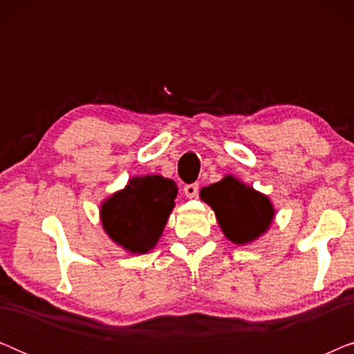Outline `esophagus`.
Returning a JSON list of instances; mask_svg holds the SVG:
<instances>
[{
    "instance_id": "1",
    "label": "esophagus",
    "mask_w": 354,
    "mask_h": 354,
    "mask_svg": "<svg viewBox=\"0 0 354 354\" xmlns=\"http://www.w3.org/2000/svg\"><path fill=\"white\" fill-rule=\"evenodd\" d=\"M198 192H200L198 183H190V185H185V188H183V193H185L187 198H196Z\"/></svg>"
}]
</instances>
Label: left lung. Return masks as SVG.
Here are the masks:
<instances>
[{
	"label": "left lung",
	"mask_w": 354,
	"mask_h": 354,
	"mask_svg": "<svg viewBox=\"0 0 354 354\" xmlns=\"http://www.w3.org/2000/svg\"><path fill=\"white\" fill-rule=\"evenodd\" d=\"M201 200L214 211L225 239L235 245L258 240L269 230L275 217L269 196L234 176L201 188Z\"/></svg>",
	"instance_id": "obj_1"
}]
</instances>
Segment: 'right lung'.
I'll list each match as a JSON object with an SVG mask.
<instances>
[{"label": "right lung", "mask_w": 354, "mask_h": 354, "mask_svg": "<svg viewBox=\"0 0 354 354\" xmlns=\"http://www.w3.org/2000/svg\"><path fill=\"white\" fill-rule=\"evenodd\" d=\"M176 196L177 185L171 178L132 177L101 203V224L115 245L132 254H147L161 239Z\"/></svg>", "instance_id": "right-lung-1"}]
</instances>
